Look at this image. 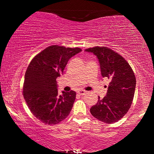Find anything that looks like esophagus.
Returning a JSON list of instances; mask_svg holds the SVG:
<instances>
[{
    "label": "esophagus",
    "mask_w": 154,
    "mask_h": 154,
    "mask_svg": "<svg viewBox=\"0 0 154 154\" xmlns=\"http://www.w3.org/2000/svg\"><path fill=\"white\" fill-rule=\"evenodd\" d=\"M85 92H86L85 91V90H79V91L77 93L79 94H80V95H84V94H85Z\"/></svg>",
    "instance_id": "esophagus-1"
}]
</instances>
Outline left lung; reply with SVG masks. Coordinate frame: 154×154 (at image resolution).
I'll list each match as a JSON object with an SVG mask.
<instances>
[{
	"instance_id": "8db88e82",
	"label": "left lung",
	"mask_w": 154,
	"mask_h": 154,
	"mask_svg": "<svg viewBox=\"0 0 154 154\" xmlns=\"http://www.w3.org/2000/svg\"><path fill=\"white\" fill-rule=\"evenodd\" d=\"M85 51L97 56L102 75L109 80L106 95L103 99L99 97L90 113L104 123L119 121L127 113L133 100L136 86L133 71L123 57L110 48L96 46Z\"/></svg>"
}]
</instances>
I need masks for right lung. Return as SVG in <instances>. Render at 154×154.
I'll list each match as a JSON object with an SVG mask.
<instances>
[{
	"label": "right lung",
	"instance_id": "obj_1",
	"mask_svg": "<svg viewBox=\"0 0 154 154\" xmlns=\"http://www.w3.org/2000/svg\"><path fill=\"white\" fill-rule=\"evenodd\" d=\"M81 50L51 45L31 61L25 73L23 95L31 112L42 123L55 125L70 113L76 93L63 91L60 95L56 79L63 74L69 59Z\"/></svg>",
	"mask_w": 154,
	"mask_h": 154
}]
</instances>
